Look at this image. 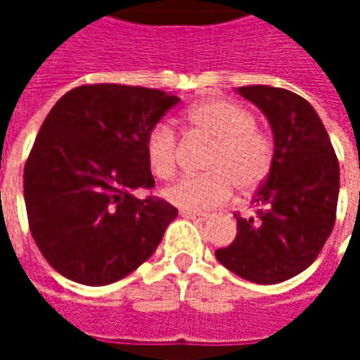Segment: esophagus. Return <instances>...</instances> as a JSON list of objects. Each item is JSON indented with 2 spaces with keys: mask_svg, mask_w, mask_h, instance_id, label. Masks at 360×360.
I'll return each instance as SVG.
<instances>
[{
  "mask_svg": "<svg viewBox=\"0 0 360 360\" xmlns=\"http://www.w3.org/2000/svg\"><path fill=\"white\" fill-rule=\"evenodd\" d=\"M181 216L183 218H187V219H193V221H204V219L208 218L206 214H196V212H181Z\"/></svg>",
  "mask_w": 360,
  "mask_h": 360,
  "instance_id": "esophagus-1",
  "label": "esophagus"
}]
</instances>
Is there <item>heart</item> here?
Instances as JSON below:
<instances>
[{
  "instance_id": "heart-1",
  "label": "heart",
  "mask_w": 360,
  "mask_h": 360,
  "mask_svg": "<svg viewBox=\"0 0 360 360\" xmlns=\"http://www.w3.org/2000/svg\"><path fill=\"white\" fill-rule=\"evenodd\" d=\"M191 131L208 136L214 146L204 160V175H187L164 191V198L187 212H206L229 200L233 185L241 193L262 185L274 164V146L257 131L247 108L229 100H204L185 113ZM150 172L169 179L177 169V136L172 127L158 123L144 142Z\"/></svg>"
}]
</instances>
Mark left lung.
Returning <instances> with one entry per match:
<instances>
[{
    "instance_id": "1",
    "label": "left lung",
    "mask_w": 360,
    "mask_h": 360,
    "mask_svg": "<svg viewBox=\"0 0 360 360\" xmlns=\"http://www.w3.org/2000/svg\"><path fill=\"white\" fill-rule=\"evenodd\" d=\"M237 92L268 119L274 164L252 200L257 216H237L233 243L216 250V258L239 278L271 285L307 270L328 241L340 195V164L304 98L266 84Z\"/></svg>"
}]
</instances>
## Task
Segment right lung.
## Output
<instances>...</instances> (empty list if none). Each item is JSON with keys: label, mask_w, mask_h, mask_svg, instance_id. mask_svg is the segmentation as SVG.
Wrapping results in <instances>:
<instances>
[{"label": "right lung", "mask_w": 360, "mask_h": 360, "mask_svg": "<svg viewBox=\"0 0 360 360\" xmlns=\"http://www.w3.org/2000/svg\"><path fill=\"white\" fill-rule=\"evenodd\" d=\"M177 102L164 90L86 84L44 119L25 165V204L38 249L61 276L108 285L154 255L177 208L133 191L154 187L144 142Z\"/></svg>", "instance_id": "1"}]
</instances>
